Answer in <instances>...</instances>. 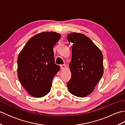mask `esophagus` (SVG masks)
Masks as SVG:
<instances>
[{"instance_id": "1", "label": "esophagus", "mask_w": 125, "mask_h": 125, "mask_svg": "<svg viewBox=\"0 0 125 125\" xmlns=\"http://www.w3.org/2000/svg\"><path fill=\"white\" fill-rule=\"evenodd\" d=\"M60 67H61V70H64V69H65L66 68H67V66H66L65 64L61 65H60Z\"/></svg>"}]
</instances>
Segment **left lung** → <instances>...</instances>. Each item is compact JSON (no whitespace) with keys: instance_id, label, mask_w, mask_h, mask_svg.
Returning a JSON list of instances; mask_svg holds the SVG:
<instances>
[{"instance_id":"8db88e82","label":"left lung","mask_w":125,"mask_h":125,"mask_svg":"<svg viewBox=\"0 0 125 125\" xmlns=\"http://www.w3.org/2000/svg\"><path fill=\"white\" fill-rule=\"evenodd\" d=\"M68 40L72 43L71 73L67 87L71 94L85 97L94 91L104 73L103 56L90 39L83 34L71 33Z\"/></svg>"}]
</instances>
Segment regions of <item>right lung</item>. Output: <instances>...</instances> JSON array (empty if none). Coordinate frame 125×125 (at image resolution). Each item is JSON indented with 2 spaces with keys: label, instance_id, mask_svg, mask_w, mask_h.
I'll use <instances>...</instances> for the list:
<instances>
[{
  "label": "right lung",
  "instance_id": "1",
  "mask_svg": "<svg viewBox=\"0 0 125 125\" xmlns=\"http://www.w3.org/2000/svg\"><path fill=\"white\" fill-rule=\"evenodd\" d=\"M61 34L43 31L29 40L19 54V80L31 96L41 98L51 89L52 79L60 69L55 64L53 47L60 39Z\"/></svg>",
  "mask_w": 125,
  "mask_h": 125
}]
</instances>
